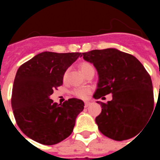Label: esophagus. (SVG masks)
Instances as JSON below:
<instances>
[{"label": "esophagus", "mask_w": 160, "mask_h": 160, "mask_svg": "<svg viewBox=\"0 0 160 160\" xmlns=\"http://www.w3.org/2000/svg\"><path fill=\"white\" fill-rule=\"evenodd\" d=\"M90 105V102H85V107H88Z\"/></svg>", "instance_id": "1"}]
</instances>
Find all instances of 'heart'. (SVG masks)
I'll return each instance as SVG.
<instances>
[{"label":"heart","instance_id":"b5f03b06","mask_svg":"<svg viewBox=\"0 0 160 160\" xmlns=\"http://www.w3.org/2000/svg\"><path fill=\"white\" fill-rule=\"evenodd\" d=\"M80 68H81V70L83 73H87L89 70H92L94 69L93 66L90 64V63L87 62H83L82 63L81 66H80ZM67 73L68 70H66L64 73V79L66 78L67 77ZM91 92V90L89 87H78V88H76L73 90L72 94L75 97L78 98H82V99H85L88 97L89 94Z\"/></svg>","mask_w":160,"mask_h":160}]
</instances>
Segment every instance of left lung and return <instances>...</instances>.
I'll return each instance as SVG.
<instances>
[{
  "label": "left lung",
  "mask_w": 160,
  "mask_h": 160,
  "mask_svg": "<svg viewBox=\"0 0 160 160\" xmlns=\"http://www.w3.org/2000/svg\"><path fill=\"white\" fill-rule=\"evenodd\" d=\"M98 74V99L112 94L107 103L98 101L102 112L96 117L100 132L114 140L122 141L138 135L154 110L152 82L142 63L133 55L117 49H94L82 53Z\"/></svg>",
  "instance_id": "left-lung-1"
}]
</instances>
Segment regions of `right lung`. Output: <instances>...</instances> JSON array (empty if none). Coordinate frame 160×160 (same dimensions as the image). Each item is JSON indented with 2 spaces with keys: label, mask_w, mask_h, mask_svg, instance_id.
<instances>
[{
  "label": "right lung",
  "mask_w": 160,
  "mask_h": 160,
  "mask_svg": "<svg viewBox=\"0 0 160 160\" xmlns=\"http://www.w3.org/2000/svg\"><path fill=\"white\" fill-rule=\"evenodd\" d=\"M81 53L42 52L20 66L12 87V109L17 124L32 140L44 145L58 143L73 131L84 109L81 99L70 98L62 105L49 96L63 83L68 68Z\"/></svg>",
  "instance_id": "obj_1"
}]
</instances>
